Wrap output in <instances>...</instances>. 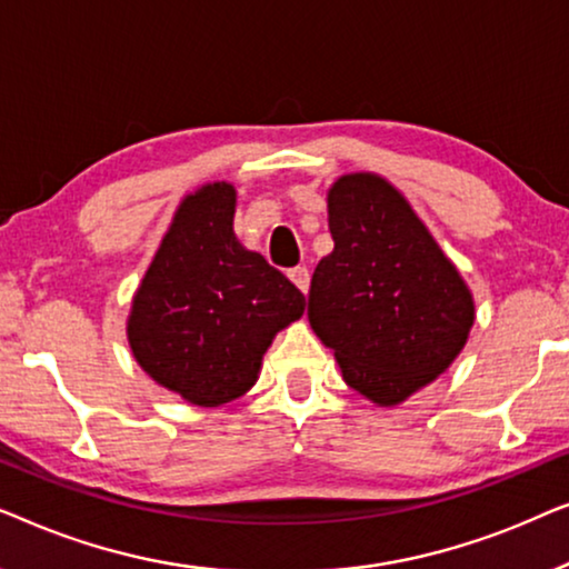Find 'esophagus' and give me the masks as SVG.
<instances>
[{
	"label": "esophagus",
	"instance_id": "obj_1",
	"mask_svg": "<svg viewBox=\"0 0 569 569\" xmlns=\"http://www.w3.org/2000/svg\"><path fill=\"white\" fill-rule=\"evenodd\" d=\"M290 279H292L295 284H298V290L308 292V287H310V271H308V267L290 269Z\"/></svg>",
	"mask_w": 569,
	"mask_h": 569
}]
</instances>
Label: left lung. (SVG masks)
Returning <instances> with one entry per match:
<instances>
[{
  "label": "left lung",
  "mask_w": 569,
  "mask_h": 569,
  "mask_svg": "<svg viewBox=\"0 0 569 569\" xmlns=\"http://www.w3.org/2000/svg\"><path fill=\"white\" fill-rule=\"evenodd\" d=\"M326 204L333 251L310 279V329L349 388L396 407L461 355L477 318L473 295L383 176H339Z\"/></svg>",
  "instance_id": "8db88e82"
}]
</instances>
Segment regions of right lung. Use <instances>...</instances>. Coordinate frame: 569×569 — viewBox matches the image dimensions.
Wrapping results in <instances>:
<instances>
[{
  "label": "right lung",
  "instance_id": "right-lung-1",
  "mask_svg": "<svg viewBox=\"0 0 569 569\" xmlns=\"http://www.w3.org/2000/svg\"><path fill=\"white\" fill-rule=\"evenodd\" d=\"M236 186L186 193L127 318L131 355L154 383L193 407H222L251 391L271 341L306 298L236 238Z\"/></svg>",
  "mask_w": 569,
  "mask_h": 569
}]
</instances>
